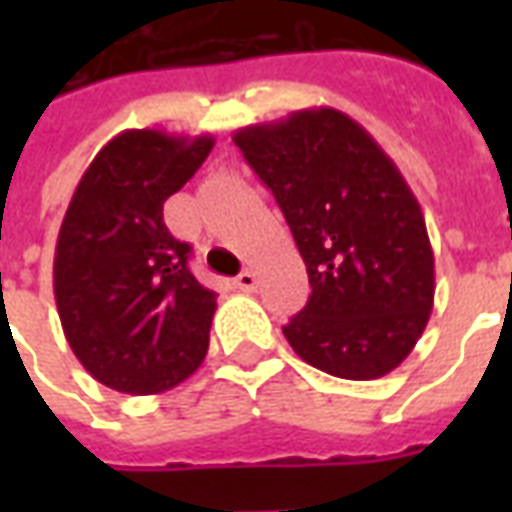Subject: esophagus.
<instances>
[{"label":"esophagus","instance_id":"esophagus-1","mask_svg":"<svg viewBox=\"0 0 512 512\" xmlns=\"http://www.w3.org/2000/svg\"><path fill=\"white\" fill-rule=\"evenodd\" d=\"M235 288L244 290V293H252L257 288V277L255 271H241L238 277H235Z\"/></svg>","mask_w":512,"mask_h":512}]
</instances>
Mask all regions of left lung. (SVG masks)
Returning a JSON list of instances; mask_svg holds the SVG:
<instances>
[{
	"label": "left lung",
	"instance_id": "left-lung-1",
	"mask_svg": "<svg viewBox=\"0 0 512 512\" xmlns=\"http://www.w3.org/2000/svg\"><path fill=\"white\" fill-rule=\"evenodd\" d=\"M233 142L296 238L310 301L282 329L323 373H392L428 326L433 249L414 191L356 120L332 106L238 128Z\"/></svg>",
	"mask_w": 512,
	"mask_h": 512
}]
</instances>
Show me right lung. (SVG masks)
Wrapping results in <instances>:
<instances>
[{
	"label": "right lung",
	"mask_w": 512,
	"mask_h": 512,
	"mask_svg": "<svg viewBox=\"0 0 512 512\" xmlns=\"http://www.w3.org/2000/svg\"><path fill=\"white\" fill-rule=\"evenodd\" d=\"M211 134L128 128L84 169L54 252L62 332L84 370L126 395L178 386L208 354L216 293L189 271L191 246L164 202L202 167Z\"/></svg>",
	"instance_id": "add662e5"
}]
</instances>
